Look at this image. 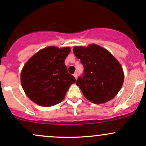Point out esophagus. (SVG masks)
I'll return each instance as SVG.
<instances>
[{
	"instance_id": "1",
	"label": "esophagus",
	"mask_w": 146,
	"mask_h": 146,
	"mask_svg": "<svg viewBox=\"0 0 146 146\" xmlns=\"http://www.w3.org/2000/svg\"><path fill=\"white\" fill-rule=\"evenodd\" d=\"M73 76H74V78H75V79H77V78H78V73H75L74 74H73Z\"/></svg>"
}]
</instances>
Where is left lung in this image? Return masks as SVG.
I'll return each instance as SVG.
<instances>
[{
    "label": "left lung",
    "instance_id": "1",
    "mask_svg": "<svg viewBox=\"0 0 146 146\" xmlns=\"http://www.w3.org/2000/svg\"><path fill=\"white\" fill-rule=\"evenodd\" d=\"M73 53L84 66V73L76 84L84 96L95 104H103L115 98L121 89L124 75L119 62L109 51L92 44L75 46Z\"/></svg>",
    "mask_w": 146,
    "mask_h": 146
}]
</instances>
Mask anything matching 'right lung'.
Instances as JSON below:
<instances>
[{
    "instance_id": "1",
    "label": "right lung",
    "mask_w": 146,
    "mask_h": 146,
    "mask_svg": "<svg viewBox=\"0 0 146 146\" xmlns=\"http://www.w3.org/2000/svg\"><path fill=\"white\" fill-rule=\"evenodd\" d=\"M70 51V47L48 46L27 62L21 80L25 93L31 101L48 107L64 100L68 88L76 81L64 64Z\"/></svg>"
}]
</instances>
